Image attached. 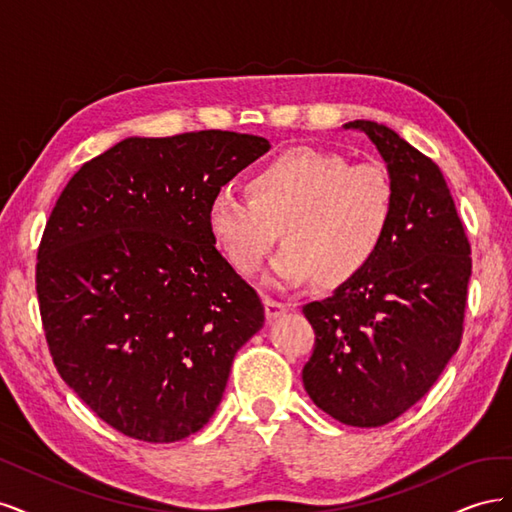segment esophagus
Here are the masks:
<instances>
[{
	"label": "esophagus",
	"mask_w": 512,
	"mask_h": 512,
	"mask_svg": "<svg viewBox=\"0 0 512 512\" xmlns=\"http://www.w3.org/2000/svg\"><path fill=\"white\" fill-rule=\"evenodd\" d=\"M290 309V305L288 303H282V301H275V299H265V312H267V318L271 320V318H277V316H282V314H286Z\"/></svg>",
	"instance_id": "obj_1"
}]
</instances>
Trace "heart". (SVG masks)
Segmentation results:
<instances>
[{"mask_svg":"<svg viewBox=\"0 0 512 512\" xmlns=\"http://www.w3.org/2000/svg\"><path fill=\"white\" fill-rule=\"evenodd\" d=\"M397 190L389 168L348 162L342 153L290 147L254 168L247 194L211 196L207 224L224 258L256 275L286 237L273 277L301 286L320 277L342 286L378 256L395 220Z\"/></svg>","mask_w":512,"mask_h":512,"instance_id":"1","label":"heart"}]
</instances>
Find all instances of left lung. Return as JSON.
<instances>
[{
	"label": "left lung",
	"mask_w": 512,
	"mask_h": 512,
	"mask_svg": "<svg viewBox=\"0 0 512 512\" xmlns=\"http://www.w3.org/2000/svg\"><path fill=\"white\" fill-rule=\"evenodd\" d=\"M365 132L395 181L382 250L331 297L303 305L316 333L303 367L314 404L352 427H380L412 408L457 352L472 250L438 164L374 121Z\"/></svg>",
	"instance_id": "1"
}]
</instances>
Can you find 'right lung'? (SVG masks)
Instances as JSON below:
<instances>
[{"label": "right lung", "mask_w": 512, "mask_h": 512, "mask_svg": "<svg viewBox=\"0 0 512 512\" xmlns=\"http://www.w3.org/2000/svg\"><path fill=\"white\" fill-rule=\"evenodd\" d=\"M267 149L222 130L126 138L59 194L36 262L44 337L59 376L123 436L175 442L205 427L237 350L265 324L207 211Z\"/></svg>", "instance_id": "right-lung-1"}]
</instances>
